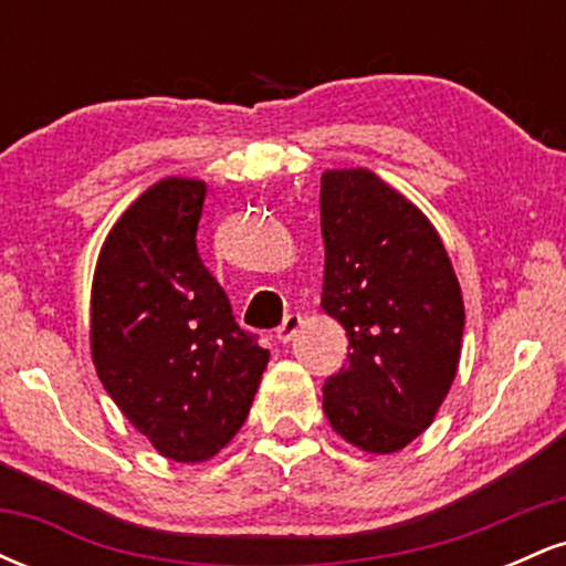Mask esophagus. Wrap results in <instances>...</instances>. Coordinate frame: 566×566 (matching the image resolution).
Returning <instances> with one entry per match:
<instances>
[{
    "label": "esophagus",
    "mask_w": 566,
    "mask_h": 566,
    "mask_svg": "<svg viewBox=\"0 0 566 566\" xmlns=\"http://www.w3.org/2000/svg\"><path fill=\"white\" fill-rule=\"evenodd\" d=\"M301 327H303V316H301V314L284 316L282 327L276 329V337H279V340H282V343H290Z\"/></svg>",
    "instance_id": "1"
}]
</instances>
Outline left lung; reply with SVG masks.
<instances>
[{"label":"left lung","mask_w":566,"mask_h":566,"mask_svg":"<svg viewBox=\"0 0 566 566\" xmlns=\"http://www.w3.org/2000/svg\"><path fill=\"white\" fill-rule=\"evenodd\" d=\"M322 308L350 359L324 382V412L369 454L405 450L450 394L463 340V292L439 231L365 167L322 175Z\"/></svg>","instance_id":"8db88e82"}]
</instances>
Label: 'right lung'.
I'll list each match as a JSON object with an SVG mask.
<instances>
[{
	"mask_svg": "<svg viewBox=\"0 0 566 566\" xmlns=\"http://www.w3.org/2000/svg\"><path fill=\"white\" fill-rule=\"evenodd\" d=\"M205 197V180L180 175L148 186L108 231L90 295L97 378L175 463H205L237 437L271 356L201 263Z\"/></svg>",
	"mask_w": 566,
	"mask_h": 566,
	"instance_id": "right-lung-1",
	"label": "right lung"
}]
</instances>
